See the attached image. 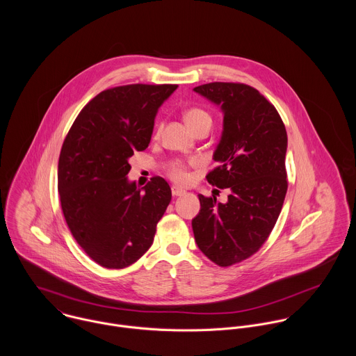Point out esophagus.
Wrapping results in <instances>:
<instances>
[{"mask_svg":"<svg viewBox=\"0 0 356 356\" xmlns=\"http://www.w3.org/2000/svg\"><path fill=\"white\" fill-rule=\"evenodd\" d=\"M171 193H172L174 197H178V196H184V195H185V191H182V189L177 188V186H172V188H171Z\"/></svg>","mask_w":356,"mask_h":356,"instance_id":"1","label":"esophagus"}]
</instances>
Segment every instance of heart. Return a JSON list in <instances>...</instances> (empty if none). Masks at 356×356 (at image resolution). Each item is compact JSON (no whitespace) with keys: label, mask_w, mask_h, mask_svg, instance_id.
Here are the masks:
<instances>
[{"label":"heart","mask_w":356,"mask_h":356,"mask_svg":"<svg viewBox=\"0 0 356 356\" xmlns=\"http://www.w3.org/2000/svg\"><path fill=\"white\" fill-rule=\"evenodd\" d=\"M184 119L189 129L193 131L196 127L209 123L212 124V119L208 112H205L202 108H189L184 113ZM168 175L170 178L177 182V184H186L189 181V174H188V165L182 161H172L168 165Z\"/></svg>","instance_id":"heart-1"}]
</instances>
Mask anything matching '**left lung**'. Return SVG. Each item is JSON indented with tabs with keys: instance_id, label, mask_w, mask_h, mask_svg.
I'll return each instance as SVG.
<instances>
[{
	"instance_id": "obj_1",
	"label": "left lung",
	"mask_w": 356,
	"mask_h": 356,
	"mask_svg": "<svg viewBox=\"0 0 356 356\" xmlns=\"http://www.w3.org/2000/svg\"><path fill=\"white\" fill-rule=\"evenodd\" d=\"M195 92L220 105L223 131L207 181L229 188L227 203L199 195L192 220L197 247L211 261L229 267L256 254L268 238L288 191L285 124L263 95L245 83L211 82Z\"/></svg>"
}]
</instances>
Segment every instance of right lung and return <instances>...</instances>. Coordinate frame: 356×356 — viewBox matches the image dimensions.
<instances>
[{
  "mask_svg": "<svg viewBox=\"0 0 356 356\" xmlns=\"http://www.w3.org/2000/svg\"><path fill=\"white\" fill-rule=\"evenodd\" d=\"M178 85L111 88L88 102L58 157L57 188L67 226L105 268H124L152 245L171 189L153 177L141 189L127 181L129 157L148 148L154 116Z\"/></svg>",
  "mask_w": 356,
  "mask_h": 356,
  "instance_id": "1",
  "label": "right lung"
}]
</instances>
